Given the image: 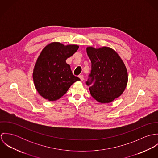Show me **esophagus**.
I'll list each match as a JSON object with an SVG mask.
<instances>
[{"label":"esophagus","mask_w":158,"mask_h":158,"mask_svg":"<svg viewBox=\"0 0 158 158\" xmlns=\"http://www.w3.org/2000/svg\"><path fill=\"white\" fill-rule=\"evenodd\" d=\"M78 77L80 78V79L81 81H83V80H84V77H83V75H80L78 76Z\"/></svg>","instance_id":"obj_1"}]
</instances>
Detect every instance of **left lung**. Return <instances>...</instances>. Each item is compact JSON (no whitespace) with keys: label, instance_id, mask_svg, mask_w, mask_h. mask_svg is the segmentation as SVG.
Wrapping results in <instances>:
<instances>
[{"label":"left lung","instance_id":"left-lung-1","mask_svg":"<svg viewBox=\"0 0 158 158\" xmlns=\"http://www.w3.org/2000/svg\"><path fill=\"white\" fill-rule=\"evenodd\" d=\"M86 52L91 70L86 83L92 97L102 103L113 102L122 95L127 85L128 72L124 63L110 47H88Z\"/></svg>","mask_w":158,"mask_h":158}]
</instances>
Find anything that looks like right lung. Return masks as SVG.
<instances>
[{"instance_id": "1", "label": "right lung", "mask_w": 158, "mask_h": 158, "mask_svg": "<svg viewBox=\"0 0 158 158\" xmlns=\"http://www.w3.org/2000/svg\"><path fill=\"white\" fill-rule=\"evenodd\" d=\"M78 47L54 42L43 48L33 72L36 89L43 98L55 101L63 96L73 83L80 80L73 75L66 62Z\"/></svg>"}]
</instances>
